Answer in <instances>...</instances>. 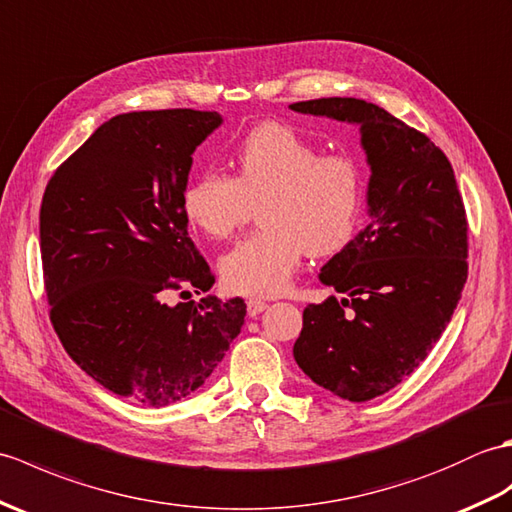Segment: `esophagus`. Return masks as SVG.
Here are the masks:
<instances>
[{"mask_svg": "<svg viewBox=\"0 0 512 512\" xmlns=\"http://www.w3.org/2000/svg\"><path fill=\"white\" fill-rule=\"evenodd\" d=\"M267 309V302L265 300H260V298H249L247 300V315L249 317H256V315H260Z\"/></svg>", "mask_w": 512, "mask_h": 512, "instance_id": "esophagus-1", "label": "esophagus"}]
</instances>
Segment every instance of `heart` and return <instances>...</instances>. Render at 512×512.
<instances>
[{"instance_id":"heart-1","label":"heart","mask_w":512,"mask_h":512,"mask_svg":"<svg viewBox=\"0 0 512 512\" xmlns=\"http://www.w3.org/2000/svg\"><path fill=\"white\" fill-rule=\"evenodd\" d=\"M234 177L203 170L181 192V210L201 232L232 236L260 201L263 230L221 260L227 287L243 295H278L304 258L331 254L355 232L361 173L348 155L320 146L280 122L258 124L236 144Z\"/></svg>"}]
</instances>
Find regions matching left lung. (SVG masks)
<instances>
[{
    "instance_id": "1",
    "label": "left lung",
    "mask_w": 512,
    "mask_h": 512,
    "mask_svg": "<svg viewBox=\"0 0 512 512\" xmlns=\"http://www.w3.org/2000/svg\"><path fill=\"white\" fill-rule=\"evenodd\" d=\"M357 124L370 166L368 225L320 271L328 295L309 304L295 363L352 403L381 396L425 361L467 282V219L453 168L427 135L359 98L289 105Z\"/></svg>"
}]
</instances>
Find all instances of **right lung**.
Masks as SVG:
<instances>
[{
  "label": "right lung",
  "instance_id": "1",
  "mask_svg": "<svg viewBox=\"0 0 512 512\" xmlns=\"http://www.w3.org/2000/svg\"><path fill=\"white\" fill-rule=\"evenodd\" d=\"M221 124L217 111L120 113L61 164L41 201L54 331L96 383L144 407L199 390L247 313L241 298L168 304L170 291L214 282L181 192L192 153Z\"/></svg>",
  "mask_w": 512,
  "mask_h": 512
}]
</instances>
